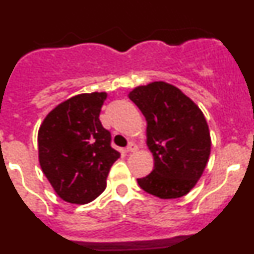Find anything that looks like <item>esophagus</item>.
Returning <instances> with one entry per match:
<instances>
[{"label":"esophagus","mask_w":254,"mask_h":254,"mask_svg":"<svg viewBox=\"0 0 254 254\" xmlns=\"http://www.w3.org/2000/svg\"><path fill=\"white\" fill-rule=\"evenodd\" d=\"M136 150H137V145L133 142H129L128 146L126 147V152H134Z\"/></svg>","instance_id":"1"}]
</instances>
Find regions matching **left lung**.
Listing matches in <instances>:
<instances>
[{
  "label": "left lung",
  "instance_id": "8db88e82",
  "mask_svg": "<svg viewBox=\"0 0 254 254\" xmlns=\"http://www.w3.org/2000/svg\"><path fill=\"white\" fill-rule=\"evenodd\" d=\"M128 96L146 118V143L154 156V170L138 178V186L159 198L185 196L201 178L210 156L205 116L178 87L167 82L138 86Z\"/></svg>",
  "mask_w": 254,
  "mask_h": 254
}]
</instances>
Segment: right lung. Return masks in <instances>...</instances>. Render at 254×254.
<instances>
[{
    "instance_id": "right-lung-1",
    "label": "right lung",
    "mask_w": 254,
    "mask_h": 254,
    "mask_svg": "<svg viewBox=\"0 0 254 254\" xmlns=\"http://www.w3.org/2000/svg\"><path fill=\"white\" fill-rule=\"evenodd\" d=\"M107 93L80 94L61 103L38 132L39 163L56 193L69 203L91 202L107 187L120 152L99 120Z\"/></svg>"
}]
</instances>
